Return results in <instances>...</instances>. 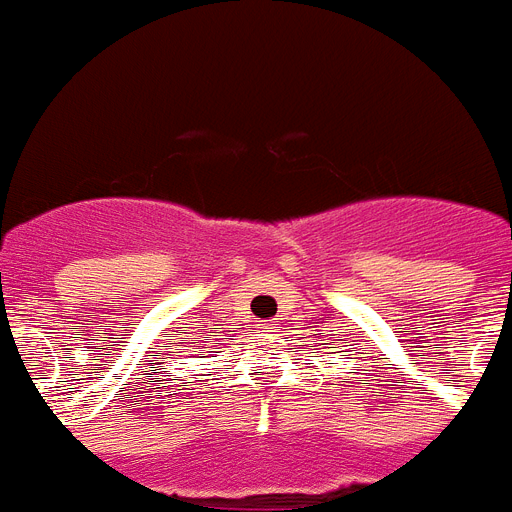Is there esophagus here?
Returning a JSON list of instances; mask_svg holds the SVG:
<instances>
[{"instance_id":"1","label":"esophagus","mask_w":512,"mask_h":512,"mask_svg":"<svg viewBox=\"0 0 512 512\" xmlns=\"http://www.w3.org/2000/svg\"><path fill=\"white\" fill-rule=\"evenodd\" d=\"M261 330H264V333H275L277 327L272 325V322H264V325H261Z\"/></svg>"}]
</instances>
